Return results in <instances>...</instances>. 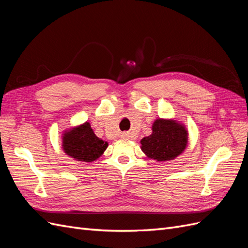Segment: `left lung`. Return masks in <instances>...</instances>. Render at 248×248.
Here are the masks:
<instances>
[{"label": "left lung", "instance_id": "8db88e82", "mask_svg": "<svg viewBox=\"0 0 248 248\" xmlns=\"http://www.w3.org/2000/svg\"><path fill=\"white\" fill-rule=\"evenodd\" d=\"M187 134L185 127L174 120L157 119L152 126L151 136L140 140V148L151 159L172 160L186 148Z\"/></svg>", "mask_w": 248, "mask_h": 248}]
</instances>
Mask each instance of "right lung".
<instances>
[{"label": "right lung", "mask_w": 248, "mask_h": 248, "mask_svg": "<svg viewBox=\"0 0 248 248\" xmlns=\"http://www.w3.org/2000/svg\"><path fill=\"white\" fill-rule=\"evenodd\" d=\"M108 144L97 138L88 122L64 133L63 149L67 155L79 161L91 162L106 151Z\"/></svg>", "instance_id": "add662e5"}]
</instances>
